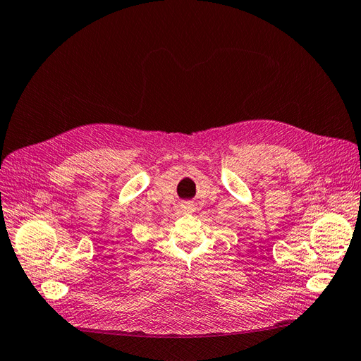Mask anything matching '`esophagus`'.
<instances>
[{
	"mask_svg": "<svg viewBox=\"0 0 361 361\" xmlns=\"http://www.w3.org/2000/svg\"><path fill=\"white\" fill-rule=\"evenodd\" d=\"M185 210H188V212H192V206H191L190 203H186V206H185Z\"/></svg>",
	"mask_w": 361,
	"mask_h": 361,
	"instance_id": "obj_1",
	"label": "esophagus"
}]
</instances>
